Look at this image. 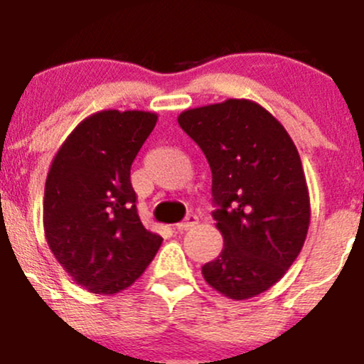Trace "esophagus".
<instances>
[{"label": "esophagus", "instance_id": "34e87169", "mask_svg": "<svg viewBox=\"0 0 364 364\" xmlns=\"http://www.w3.org/2000/svg\"><path fill=\"white\" fill-rule=\"evenodd\" d=\"M197 223H199V218H197L196 215H188L185 220H183V222H179L178 225H176V229H178V230H188V229H193Z\"/></svg>", "mask_w": 364, "mask_h": 364}]
</instances>
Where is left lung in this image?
I'll use <instances>...</instances> for the list:
<instances>
[{
  "label": "left lung",
  "instance_id": "8db88e82",
  "mask_svg": "<svg viewBox=\"0 0 364 364\" xmlns=\"http://www.w3.org/2000/svg\"><path fill=\"white\" fill-rule=\"evenodd\" d=\"M213 174V218L223 248L204 280L230 299L273 287L299 255L310 225L306 178L280 121L252 100L229 98L181 112Z\"/></svg>",
  "mask_w": 364,
  "mask_h": 364
}]
</instances>
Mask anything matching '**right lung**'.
<instances>
[{
	"label": "right lung",
	"mask_w": 364,
	"mask_h": 364,
	"mask_svg": "<svg viewBox=\"0 0 364 364\" xmlns=\"http://www.w3.org/2000/svg\"><path fill=\"white\" fill-rule=\"evenodd\" d=\"M155 112L100 111L68 135L50 164L43 230L77 285L95 294L130 287L161 237L142 225L130 168L155 128Z\"/></svg>",
	"instance_id": "1"
}]
</instances>
